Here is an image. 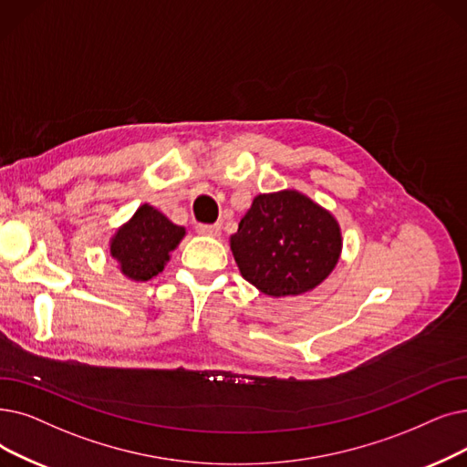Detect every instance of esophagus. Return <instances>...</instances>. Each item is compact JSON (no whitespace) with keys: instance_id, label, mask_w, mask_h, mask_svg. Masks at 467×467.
<instances>
[{"instance_id":"1","label":"esophagus","mask_w":467,"mask_h":467,"mask_svg":"<svg viewBox=\"0 0 467 467\" xmlns=\"http://www.w3.org/2000/svg\"><path fill=\"white\" fill-rule=\"evenodd\" d=\"M196 233L198 234H204V236H219L221 233V225H206V223H198L196 225Z\"/></svg>"}]
</instances>
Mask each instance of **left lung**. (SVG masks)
Segmentation results:
<instances>
[{
	"instance_id": "left-lung-1",
	"label": "left lung",
	"mask_w": 467,
	"mask_h": 467,
	"mask_svg": "<svg viewBox=\"0 0 467 467\" xmlns=\"http://www.w3.org/2000/svg\"><path fill=\"white\" fill-rule=\"evenodd\" d=\"M238 269L263 294L313 290L336 267L341 234L336 219L296 191L255 196L231 236Z\"/></svg>"
}]
</instances>
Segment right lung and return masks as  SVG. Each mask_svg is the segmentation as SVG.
Instances as JSON below:
<instances>
[{
    "label": "right lung",
    "mask_w": 467,
    "mask_h": 467,
    "mask_svg": "<svg viewBox=\"0 0 467 467\" xmlns=\"http://www.w3.org/2000/svg\"><path fill=\"white\" fill-rule=\"evenodd\" d=\"M185 229L156 212L150 206H140L128 225L121 227L112 238L110 254L119 261L121 271L135 280H149L164 271L170 252L175 250Z\"/></svg>",
    "instance_id": "add662e5"
}]
</instances>
